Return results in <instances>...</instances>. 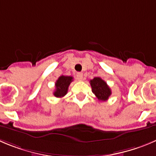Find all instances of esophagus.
Returning <instances> with one entry per match:
<instances>
[{
  "mask_svg": "<svg viewBox=\"0 0 156 156\" xmlns=\"http://www.w3.org/2000/svg\"><path fill=\"white\" fill-rule=\"evenodd\" d=\"M76 79L78 80H83V73H76Z\"/></svg>",
  "mask_w": 156,
  "mask_h": 156,
  "instance_id": "1",
  "label": "esophagus"
}]
</instances>
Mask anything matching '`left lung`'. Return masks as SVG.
Returning <instances> with one entry per match:
<instances>
[{
    "mask_svg": "<svg viewBox=\"0 0 156 156\" xmlns=\"http://www.w3.org/2000/svg\"><path fill=\"white\" fill-rule=\"evenodd\" d=\"M92 91L99 101H106L112 94L110 88L100 77H95L90 81Z\"/></svg>",
    "mask_w": 156,
    "mask_h": 156,
    "instance_id": "left-lung-1",
    "label": "left lung"
}]
</instances>
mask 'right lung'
I'll list each match as a JSON object with an SVG mask.
<instances>
[{"instance_id":"obj_1","label":"right lung","mask_w":156,"mask_h":156,"mask_svg":"<svg viewBox=\"0 0 156 156\" xmlns=\"http://www.w3.org/2000/svg\"><path fill=\"white\" fill-rule=\"evenodd\" d=\"M73 81L72 76H61L58 78L56 83H55V87L56 90L53 92V95L56 97L61 98L63 97L67 93L68 88Z\"/></svg>"}]
</instances>
